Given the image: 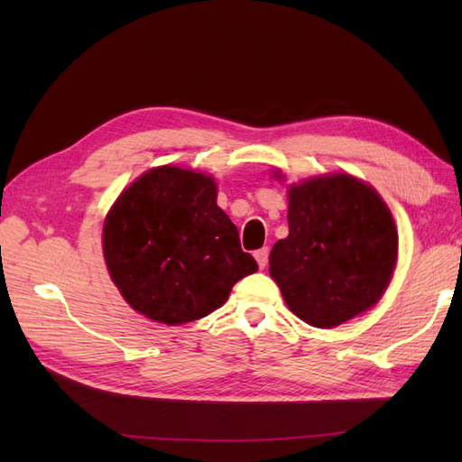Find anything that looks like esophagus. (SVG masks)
I'll use <instances>...</instances> for the list:
<instances>
[{
	"label": "esophagus",
	"instance_id": "esophagus-1",
	"mask_svg": "<svg viewBox=\"0 0 462 462\" xmlns=\"http://www.w3.org/2000/svg\"><path fill=\"white\" fill-rule=\"evenodd\" d=\"M268 256H270V250L268 248H260V250L254 252V258H256L260 270H263V268L268 266Z\"/></svg>",
	"mask_w": 462,
	"mask_h": 462
}]
</instances>
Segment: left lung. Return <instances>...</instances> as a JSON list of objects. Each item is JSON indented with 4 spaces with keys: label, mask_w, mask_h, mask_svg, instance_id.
Listing matches in <instances>:
<instances>
[{
    "label": "left lung",
    "mask_w": 462,
    "mask_h": 462,
    "mask_svg": "<svg viewBox=\"0 0 462 462\" xmlns=\"http://www.w3.org/2000/svg\"><path fill=\"white\" fill-rule=\"evenodd\" d=\"M288 226V238L270 252V273L300 319L329 329L381 300L399 236L373 186L341 172L291 184Z\"/></svg>",
    "instance_id": "left-lung-1"
}]
</instances>
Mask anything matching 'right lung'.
<instances>
[{
	"mask_svg": "<svg viewBox=\"0 0 462 462\" xmlns=\"http://www.w3.org/2000/svg\"><path fill=\"white\" fill-rule=\"evenodd\" d=\"M103 254L126 303L166 326L208 316L258 270L216 204L212 176L169 164L146 171L116 199Z\"/></svg>",
	"mask_w": 462,
	"mask_h": 462,
	"instance_id": "right-lung-1",
	"label": "right lung"
}]
</instances>
